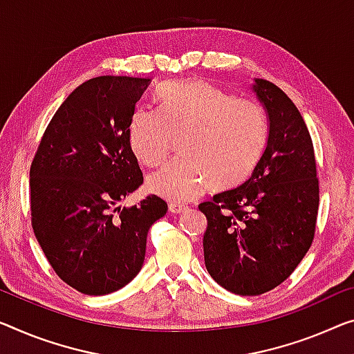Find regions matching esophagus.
<instances>
[{"label":"esophagus","mask_w":354,"mask_h":354,"mask_svg":"<svg viewBox=\"0 0 354 354\" xmlns=\"http://www.w3.org/2000/svg\"><path fill=\"white\" fill-rule=\"evenodd\" d=\"M168 208H170L171 213L178 214V213H183V211L186 209V205H181V203H175V202H171L170 205H168Z\"/></svg>","instance_id":"obj_1"}]
</instances>
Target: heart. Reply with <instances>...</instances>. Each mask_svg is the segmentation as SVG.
Masks as SVG:
<instances>
[{"label":"heart","mask_w":354,"mask_h":354,"mask_svg":"<svg viewBox=\"0 0 354 354\" xmlns=\"http://www.w3.org/2000/svg\"><path fill=\"white\" fill-rule=\"evenodd\" d=\"M159 111L145 104L133 109L129 141L143 165L165 159L173 135L189 131L186 156L168 160L147 178L154 194L187 202L211 184L232 187L251 175L267 146L268 120L254 100L234 97L207 81H171L157 88Z\"/></svg>","instance_id":"1"}]
</instances>
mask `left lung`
<instances>
[{
  "label": "left lung",
  "mask_w": 354,
  "mask_h": 354,
  "mask_svg": "<svg viewBox=\"0 0 354 354\" xmlns=\"http://www.w3.org/2000/svg\"><path fill=\"white\" fill-rule=\"evenodd\" d=\"M268 115V140L251 178L198 205L207 216L205 266L227 291L259 295L295 270L313 243L319 181L312 136L275 84L252 86Z\"/></svg>",
  "instance_id": "left-lung-1"
}]
</instances>
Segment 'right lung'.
I'll return each mask as SVG.
<instances>
[{
  "label": "right lung",
  "instance_id": "obj_1",
  "mask_svg": "<svg viewBox=\"0 0 354 354\" xmlns=\"http://www.w3.org/2000/svg\"><path fill=\"white\" fill-rule=\"evenodd\" d=\"M149 84L129 76L81 84L57 109L31 162L35 235L57 275L82 294L114 292L138 275L147 232L168 209L157 195L113 208L143 184L129 124Z\"/></svg>",
  "mask_w": 354,
  "mask_h": 354
}]
</instances>
